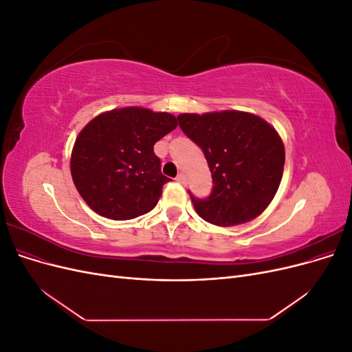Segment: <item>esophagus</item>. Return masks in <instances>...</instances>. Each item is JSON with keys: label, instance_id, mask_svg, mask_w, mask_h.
<instances>
[{"label": "esophagus", "instance_id": "34e87169", "mask_svg": "<svg viewBox=\"0 0 352 352\" xmlns=\"http://www.w3.org/2000/svg\"><path fill=\"white\" fill-rule=\"evenodd\" d=\"M176 180H177L179 184H182V185H184V184L186 182V176H185L184 173H179V175L176 176Z\"/></svg>", "mask_w": 352, "mask_h": 352}]
</instances>
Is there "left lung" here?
<instances>
[{
	"label": "left lung",
	"instance_id": "1",
	"mask_svg": "<svg viewBox=\"0 0 352 352\" xmlns=\"http://www.w3.org/2000/svg\"><path fill=\"white\" fill-rule=\"evenodd\" d=\"M180 129L206 155L212 190L190 199L201 219L216 226H236L258 217L280 185L285 146L261 117L245 111L184 113Z\"/></svg>",
	"mask_w": 352,
	"mask_h": 352
}]
</instances>
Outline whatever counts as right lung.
<instances>
[{"label": "right lung", "mask_w": 352, "mask_h": 352, "mask_svg": "<svg viewBox=\"0 0 352 352\" xmlns=\"http://www.w3.org/2000/svg\"><path fill=\"white\" fill-rule=\"evenodd\" d=\"M176 117L142 107L105 111L83 127L70 170L83 201L100 216L131 220L151 211L168 177L154 144L176 129Z\"/></svg>", "instance_id": "obj_1"}]
</instances>
